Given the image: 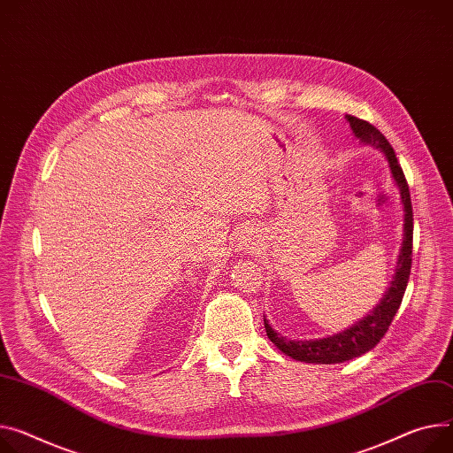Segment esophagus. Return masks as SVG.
<instances>
[{
    "label": "esophagus",
    "instance_id": "obj_1",
    "mask_svg": "<svg viewBox=\"0 0 453 453\" xmlns=\"http://www.w3.org/2000/svg\"><path fill=\"white\" fill-rule=\"evenodd\" d=\"M257 228H249L245 234H242V247H245V250H254L256 245H257Z\"/></svg>",
    "mask_w": 453,
    "mask_h": 453
}]
</instances>
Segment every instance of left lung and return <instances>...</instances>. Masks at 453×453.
<instances>
[{"instance_id":"8db88e82","label":"left lung","mask_w":453,"mask_h":453,"mask_svg":"<svg viewBox=\"0 0 453 453\" xmlns=\"http://www.w3.org/2000/svg\"><path fill=\"white\" fill-rule=\"evenodd\" d=\"M346 121L350 123L356 137L363 145H372L379 149L382 154L387 156L392 178L395 185L399 187L401 201L404 206V237H403V247L397 259V268L394 273V281L390 283L388 292L380 303L373 308L370 316L363 318L359 323H356L352 328H348L341 334L325 337V339H311V341H296L288 339L281 334H277L268 321L265 319V330L268 339L280 348L283 354L296 361L303 363H316V365H335L350 361L354 357H359L385 337L388 332L394 316L401 306L408 280H410V268H411V241H413V211H411V201H410V190L408 183L404 180V173L401 165L397 163L395 152L388 139L382 135L373 125H370L365 119H359L356 116H346Z\"/></svg>"}]
</instances>
